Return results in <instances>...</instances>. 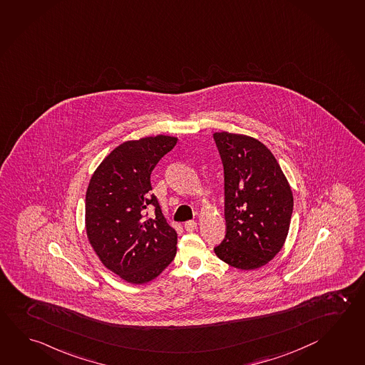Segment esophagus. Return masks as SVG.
Returning a JSON list of instances; mask_svg holds the SVG:
<instances>
[{"instance_id": "34e87169", "label": "esophagus", "mask_w": 365, "mask_h": 365, "mask_svg": "<svg viewBox=\"0 0 365 365\" xmlns=\"http://www.w3.org/2000/svg\"><path fill=\"white\" fill-rule=\"evenodd\" d=\"M184 227H185L186 232H194V230L197 229V222H195L194 220H190V221H186Z\"/></svg>"}]
</instances>
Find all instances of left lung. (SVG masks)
<instances>
[{"mask_svg": "<svg viewBox=\"0 0 365 365\" xmlns=\"http://www.w3.org/2000/svg\"><path fill=\"white\" fill-rule=\"evenodd\" d=\"M224 166L226 234L215 253L226 264L252 270L284 245L293 195L272 153L245 135L215 133Z\"/></svg>", "mask_w": 365, "mask_h": 365, "instance_id": "8db88e82", "label": "left lung"}]
</instances>
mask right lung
I'll return each instance as SVG.
<instances>
[{
    "instance_id": "right-lung-1",
    "label": "right lung",
    "mask_w": 365,
    "mask_h": 365,
    "mask_svg": "<svg viewBox=\"0 0 365 365\" xmlns=\"http://www.w3.org/2000/svg\"><path fill=\"white\" fill-rule=\"evenodd\" d=\"M178 139L157 135L117 146L93 173L86 192V232L110 272L133 284L157 278L176 256L150 175Z\"/></svg>"
}]
</instances>
